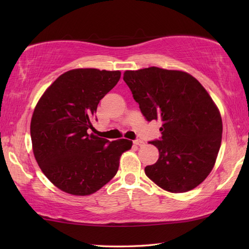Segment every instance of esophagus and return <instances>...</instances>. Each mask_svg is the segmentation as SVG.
<instances>
[{"instance_id":"1","label":"esophagus","mask_w":249,"mask_h":249,"mask_svg":"<svg viewBox=\"0 0 249 249\" xmlns=\"http://www.w3.org/2000/svg\"><path fill=\"white\" fill-rule=\"evenodd\" d=\"M133 142H134L135 145H142V144H143V141L140 140V139H136Z\"/></svg>"}]
</instances>
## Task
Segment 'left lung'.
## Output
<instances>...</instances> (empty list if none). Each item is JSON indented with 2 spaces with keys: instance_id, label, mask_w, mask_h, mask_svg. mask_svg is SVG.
Masks as SVG:
<instances>
[{
  "instance_id": "1",
  "label": "left lung",
  "mask_w": 249,
  "mask_h": 249,
  "mask_svg": "<svg viewBox=\"0 0 249 249\" xmlns=\"http://www.w3.org/2000/svg\"><path fill=\"white\" fill-rule=\"evenodd\" d=\"M124 81L146 121L158 120L160 151L146 177L170 193L197 187L212 171L223 134L219 111L197 79L179 71L149 67L126 71Z\"/></svg>"
}]
</instances>
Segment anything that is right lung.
I'll use <instances>...</instances> for the list:
<instances>
[{"instance_id":"add662e5","label":"right lung","mask_w":249,"mask_h":249,"mask_svg":"<svg viewBox=\"0 0 249 249\" xmlns=\"http://www.w3.org/2000/svg\"><path fill=\"white\" fill-rule=\"evenodd\" d=\"M121 78L119 71L79 68L61 75L37 103L31 121V139L41 171L63 192L91 195L119 170L122 153L133 141H109L93 128L97 106Z\"/></svg>"}]
</instances>
